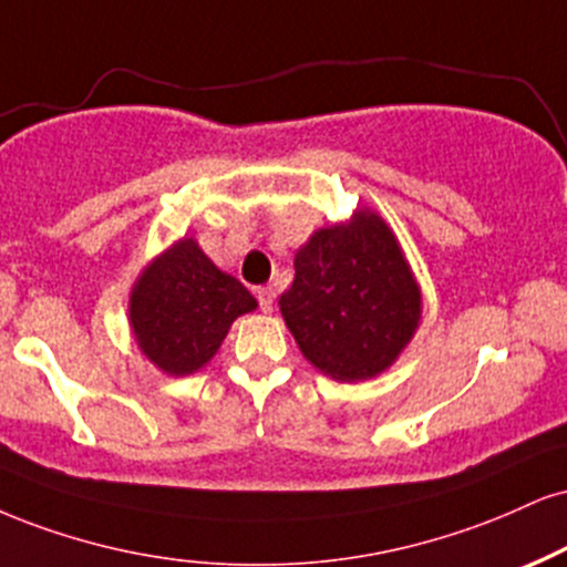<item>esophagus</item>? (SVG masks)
Instances as JSON below:
<instances>
[{"mask_svg": "<svg viewBox=\"0 0 567 567\" xmlns=\"http://www.w3.org/2000/svg\"><path fill=\"white\" fill-rule=\"evenodd\" d=\"M256 298H258V306H261L264 313H269L271 309H275V288H269V285H266V288H258Z\"/></svg>", "mask_w": 567, "mask_h": 567, "instance_id": "obj_1", "label": "esophagus"}]
</instances>
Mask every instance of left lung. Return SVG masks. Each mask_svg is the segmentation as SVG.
Segmentation results:
<instances>
[{"instance_id":"1","label":"left lung","mask_w":567,"mask_h":567,"mask_svg":"<svg viewBox=\"0 0 567 567\" xmlns=\"http://www.w3.org/2000/svg\"><path fill=\"white\" fill-rule=\"evenodd\" d=\"M420 288L388 224L357 210L351 224L313 231L279 298L298 349L340 383L391 367L420 322Z\"/></svg>"}]
</instances>
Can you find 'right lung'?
Here are the masks:
<instances>
[{"label": "right lung", "mask_w": 567, "mask_h": 567, "mask_svg": "<svg viewBox=\"0 0 567 567\" xmlns=\"http://www.w3.org/2000/svg\"><path fill=\"white\" fill-rule=\"evenodd\" d=\"M256 298L235 277L218 271L195 240H179L132 290V330L145 357L168 374L200 370Z\"/></svg>", "instance_id": "1"}]
</instances>
